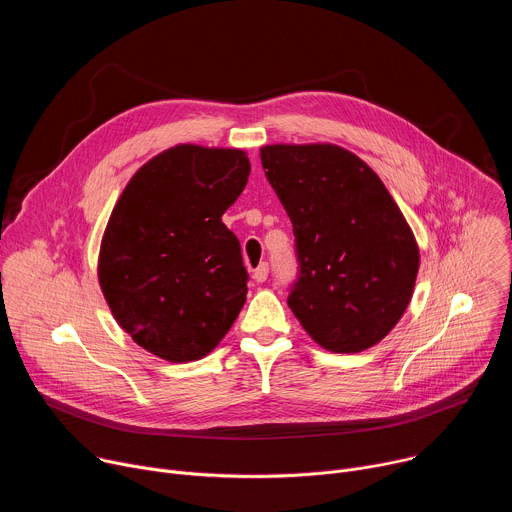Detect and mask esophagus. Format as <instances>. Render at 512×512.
I'll return each mask as SVG.
<instances>
[{"mask_svg":"<svg viewBox=\"0 0 512 512\" xmlns=\"http://www.w3.org/2000/svg\"><path fill=\"white\" fill-rule=\"evenodd\" d=\"M267 275H269V265H267V263H261L259 267L253 269V279H255L257 283H263V281L267 279Z\"/></svg>","mask_w":512,"mask_h":512,"instance_id":"1","label":"esophagus"}]
</instances>
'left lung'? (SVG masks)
Here are the masks:
<instances>
[{
  "label": "left lung",
  "mask_w": 512,
  "mask_h": 512,
  "mask_svg": "<svg viewBox=\"0 0 512 512\" xmlns=\"http://www.w3.org/2000/svg\"><path fill=\"white\" fill-rule=\"evenodd\" d=\"M296 237L287 306L326 350L381 342L407 310L419 249L397 202L358 156L332 143L261 148Z\"/></svg>",
  "instance_id": "obj_1"
}]
</instances>
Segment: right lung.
Listing matches in <instances>:
<instances>
[{
	"label": "right lung",
	"instance_id": "obj_1",
	"mask_svg": "<svg viewBox=\"0 0 512 512\" xmlns=\"http://www.w3.org/2000/svg\"><path fill=\"white\" fill-rule=\"evenodd\" d=\"M249 172L243 150L184 143L143 164L121 192L101 241L99 283L141 348L190 362L231 330L249 275L223 214Z\"/></svg>",
	"mask_w": 512,
	"mask_h": 512
}]
</instances>
